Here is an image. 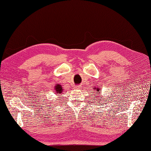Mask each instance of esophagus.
Instances as JSON below:
<instances>
[{"label": "esophagus", "instance_id": "esophagus-1", "mask_svg": "<svg viewBox=\"0 0 151 151\" xmlns=\"http://www.w3.org/2000/svg\"><path fill=\"white\" fill-rule=\"evenodd\" d=\"M75 88H76V89H80V86H75Z\"/></svg>", "mask_w": 151, "mask_h": 151}]
</instances>
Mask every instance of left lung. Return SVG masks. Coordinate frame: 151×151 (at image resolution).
<instances>
[{
  "label": "left lung",
  "mask_w": 151,
  "mask_h": 151,
  "mask_svg": "<svg viewBox=\"0 0 151 151\" xmlns=\"http://www.w3.org/2000/svg\"><path fill=\"white\" fill-rule=\"evenodd\" d=\"M94 89V91L96 92V94H100V88H96V87H94V88H93ZM97 99H98V101H102V99H101L100 98V97L99 96H97Z\"/></svg>",
  "instance_id": "8db88e82"
}]
</instances>
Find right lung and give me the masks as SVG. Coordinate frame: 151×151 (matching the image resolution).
<instances>
[{
	"label": "right lung",
	"instance_id": "add662e5",
	"mask_svg": "<svg viewBox=\"0 0 151 151\" xmlns=\"http://www.w3.org/2000/svg\"><path fill=\"white\" fill-rule=\"evenodd\" d=\"M55 91L54 92V93H55V94H60L61 93H62L63 91V89L61 85L57 84L55 86Z\"/></svg>",
	"mask_w": 151,
	"mask_h": 151
}]
</instances>
